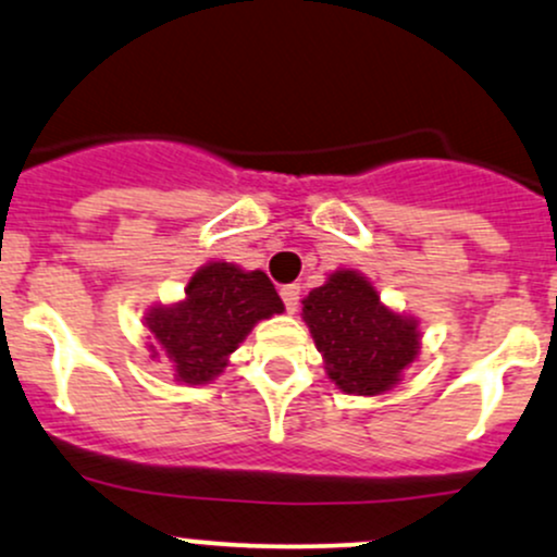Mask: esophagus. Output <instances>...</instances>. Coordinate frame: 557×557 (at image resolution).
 Masks as SVG:
<instances>
[{"label":"esophagus","mask_w":557,"mask_h":557,"mask_svg":"<svg viewBox=\"0 0 557 557\" xmlns=\"http://www.w3.org/2000/svg\"><path fill=\"white\" fill-rule=\"evenodd\" d=\"M281 300H284L286 310H289V313H295L297 305H300V286H297V284L284 286V289H281Z\"/></svg>","instance_id":"obj_1"}]
</instances>
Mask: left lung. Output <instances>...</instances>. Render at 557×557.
Masks as SVG:
<instances>
[{
  "label": "left lung",
  "instance_id": "1",
  "mask_svg": "<svg viewBox=\"0 0 557 557\" xmlns=\"http://www.w3.org/2000/svg\"><path fill=\"white\" fill-rule=\"evenodd\" d=\"M302 321L324 356L329 380L350 396H380L420 356V321L380 300L363 273H329L302 300Z\"/></svg>",
  "mask_w": 557,
  "mask_h": 557
}]
</instances>
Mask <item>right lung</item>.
I'll list each match as a JSON object with an SVG mask.
<instances>
[{
  "label": "right lung",
  "instance_id": "obj_1",
  "mask_svg": "<svg viewBox=\"0 0 557 557\" xmlns=\"http://www.w3.org/2000/svg\"><path fill=\"white\" fill-rule=\"evenodd\" d=\"M276 313H284V302L265 273L212 260L190 276L183 300L148 310V350L170 358L177 382L207 385L255 324Z\"/></svg>",
  "mask_w": 557,
  "mask_h": 557
}]
</instances>
